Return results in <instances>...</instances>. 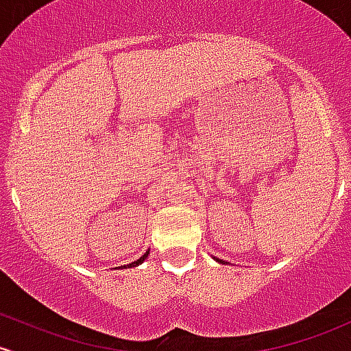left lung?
Segmentation results:
<instances>
[{
    "label": "left lung",
    "mask_w": 351,
    "mask_h": 351,
    "mask_svg": "<svg viewBox=\"0 0 351 351\" xmlns=\"http://www.w3.org/2000/svg\"><path fill=\"white\" fill-rule=\"evenodd\" d=\"M215 258V256H213ZM215 261H218V263H221V265H226L228 263V261H225V260H219V258H215Z\"/></svg>",
    "instance_id": "8db88e82"
}]
</instances>
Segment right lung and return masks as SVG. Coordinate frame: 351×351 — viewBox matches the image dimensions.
Masks as SVG:
<instances>
[{
	"label": "right lung",
	"mask_w": 351,
	"mask_h": 351,
	"mask_svg": "<svg viewBox=\"0 0 351 351\" xmlns=\"http://www.w3.org/2000/svg\"><path fill=\"white\" fill-rule=\"evenodd\" d=\"M148 255H149V250H148V252L145 253L143 256H140V258H138L136 261H133V263H130V265H123V267H117L114 269H118V268H134V267H138V265L143 263V261L146 260V258H148Z\"/></svg>",
	"instance_id": "1"
}]
</instances>
